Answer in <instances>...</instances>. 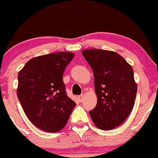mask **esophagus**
<instances>
[{
	"label": "esophagus",
	"mask_w": 158,
	"mask_h": 158,
	"mask_svg": "<svg viewBox=\"0 0 158 158\" xmlns=\"http://www.w3.org/2000/svg\"><path fill=\"white\" fill-rule=\"evenodd\" d=\"M78 100H79V102H83V100H84V94H81V95H80V96H78Z\"/></svg>",
	"instance_id": "34e87169"
}]
</instances>
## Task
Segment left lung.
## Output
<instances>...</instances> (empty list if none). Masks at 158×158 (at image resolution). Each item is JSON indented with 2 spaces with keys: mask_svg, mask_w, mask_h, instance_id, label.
Wrapping results in <instances>:
<instances>
[{
  "mask_svg": "<svg viewBox=\"0 0 158 158\" xmlns=\"http://www.w3.org/2000/svg\"><path fill=\"white\" fill-rule=\"evenodd\" d=\"M94 74L97 104L89 111L103 130L120 126L133 110L137 93L133 69L121 56L100 49L82 51Z\"/></svg>",
  "mask_w": 158,
  "mask_h": 158,
  "instance_id": "obj_1",
  "label": "left lung"
}]
</instances>
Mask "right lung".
<instances>
[{"label": "right lung", "mask_w": 158, "mask_h": 158, "mask_svg": "<svg viewBox=\"0 0 158 158\" xmlns=\"http://www.w3.org/2000/svg\"><path fill=\"white\" fill-rule=\"evenodd\" d=\"M74 56L68 52L40 56L30 59L19 73L20 104L30 121L44 131L62 130L76 106L67 96L62 79Z\"/></svg>", "instance_id": "right-lung-1"}]
</instances>
